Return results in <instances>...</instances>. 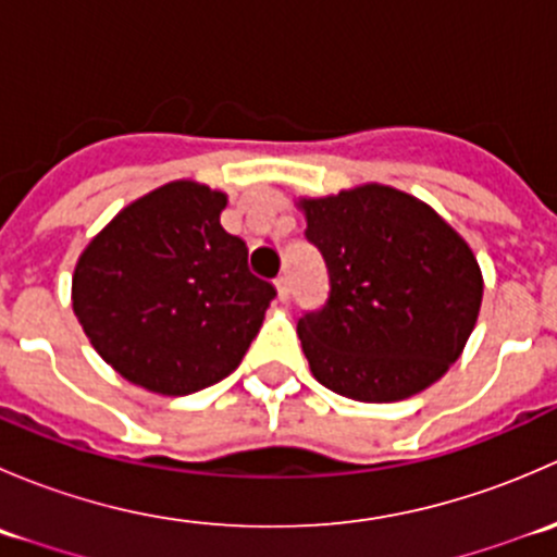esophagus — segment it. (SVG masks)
<instances>
[{"instance_id": "obj_1", "label": "esophagus", "mask_w": 557, "mask_h": 557, "mask_svg": "<svg viewBox=\"0 0 557 557\" xmlns=\"http://www.w3.org/2000/svg\"><path fill=\"white\" fill-rule=\"evenodd\" d=\"M274 285H277V299L280 301H288L290 299V280H288V274H280V277L274 280Z\"/></svg>"}]
</instances>
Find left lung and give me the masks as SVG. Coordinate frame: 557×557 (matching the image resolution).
<instances>
[{"label": "left lung", "mask_w": 557, "mask_h": 557, "mask_svg": "<svg viewBox=\"0 0 557 557\" xmlns=\"http://www.w3.org/2000/svg\"><path fill=\"white\" fill-rule=\"evenodd\" d=\"M329 267V299L299 318L320 385L356 401H401L458 361L482 305L466 239L425 201L367 183L299 199Z\"/></svg>", "instance_id": "8db88e82"}]
</instances>
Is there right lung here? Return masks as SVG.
Returning <instances> with one entry per match:
<instances>
[{"instance_id":"add662e5","label":"right lung","mask_w":557,"mask_h":557,"mask_svg":"<svg viewBox=\"0 0 557 557\" xmlns=\"http://www.w3.org/2000/svg\"><path fill=\"white\" fill-rule=\"evenodd\" d=\"M226 194L174 180L123 207L72 274V310L128 383L188 396L221 383L256 339L272 283L221 226Z\"/></svg>"}]
</instances>
